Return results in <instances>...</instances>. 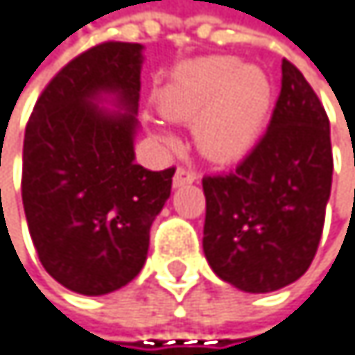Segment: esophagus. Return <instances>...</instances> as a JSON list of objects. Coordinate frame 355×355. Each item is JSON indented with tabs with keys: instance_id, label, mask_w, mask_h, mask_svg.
I'll use <instances>...</instances> for the list:
<instances>
[{
	"instance_id": "esophagus-1",
	"label": "esophagus",
	"mask_w": 355,
	"mask_h": 355,
	"mask_svg": "<svg viewBox=\"0 0 355 355\" xmlns=\"http://www.w3.org/2000/svg\"><path fill=\"white\" fill-rule=\"evenodd\" d=\"M196 181H198V174H196L191 168H185V166H179V168H176V172H174V179H172L174 187L191 185V183H196Z\"/></svg>"
}]
</instances>
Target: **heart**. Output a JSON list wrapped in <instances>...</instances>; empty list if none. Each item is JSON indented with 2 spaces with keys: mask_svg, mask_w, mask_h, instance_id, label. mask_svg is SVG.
I'll return each mask as SVG.
<instances>
[{
  "mask_svg": "<svg viewBox=\"0 0 355 355\" xmlns=\"http://www.w3.org/2000/svg\"><path fill=\"white\" fill-rule=\"evenodd\" d=\"M162 113L176 121H196L200 149L212 159H236L259 139L269 105L271 82L254 64L232 56H210L181 67L157 92ZM168 145L170 135H162Z\"/></svg>",
  "mask_w": 355,
  "mask_h": 355,
  "instance_id": "heart-1",
  "label": "heart"
}]
</instances>
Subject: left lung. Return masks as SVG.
Instances as JSON below:
<instances>
[{"label":"left lung","mask_w":355,"mask_h":355,"mask_svg":"<svg viewBox=\"0 0 355 355\" xmlns=\"http://www.w3.org/2000/svg\"><path fill=\"white\" fill-rule=\"evenodd\" d=\"M333 185L328 115L303 73L282 60L269 128L236 170L204 176V254L244 293L284 288L309 269Z\"/></svg>","instance_id":"8db88e82"}]
</instances>
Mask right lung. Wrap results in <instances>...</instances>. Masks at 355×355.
Segmentation results:
<instances>
[{"label":"right lung","instance_id":"add662e5","mask_svg":"<svg viewBox=\"0 0 355 355\" xmlns=\"http://www.w3.org/2000/svg\"><path fill=\"white\" fill-rule=\"evenodd\" d=\"M143 46L105 42L67 62L37 98L22 145V206L44 269L98 297L132 282L174 168L135 164ZM115 94L126 111L94 100Z\"/></svg>","mask_w":355,"mask_h":355}]
</instances>
